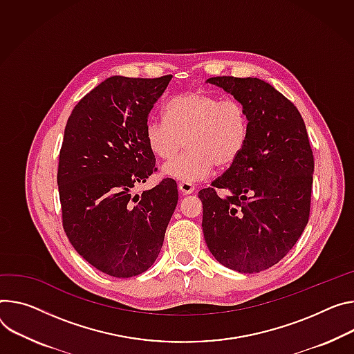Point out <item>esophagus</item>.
<instances>
[{
	"label": "esophagus",
	"mask_w": 354,
	"mask_h": 354,
	"mask_svg": "<svg viewBox=\"0 0 354 354\" xmlns=\"http://www.w3.org/2000/svg\"><path fill=\"white\" fill-rule=\"evenodd\" d=\"M178 189H179L182 195H190V194H194V192H195V186L192 183H187V182H180L178 185Z\"/></svg>",
	"instance_id": "esophagus-1"
}]
</instances>
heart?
Segmentation results:
<instances>
[{
  "label": "heart",
  "instance_id": "1",
  "mask_svg": "<svg viewBox=\"0 0 354 354\" xmlns=\"http://www.w3.org/2000/svg\"><path fill=\"white\" fill-rule=\"evenodd\" d=\"M164 120L145 124V142L160 159H169L187 141L189 149L168 160L162 174L194 183L206 179L214 165L230 167L248 140L250 120L243 103L218 95L190 91L172 97L164 109Z\"/></svg>",
  "mask_w": 354,
  "mask_h": 354
}]
</instances>
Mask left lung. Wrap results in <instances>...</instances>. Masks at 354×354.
Listing matches in <instances>:
<instances>
[{"label":"left lung","instance_id":"8db88e82","mask_svg":"<svg viewBox=\"0 0 354 354\" xmlns=\"http://www.w3.org/2000/svg\"><path fill=\"white\" fill-rule=\"evenodd\" d=\"M244 104L250 131L241 155L202 189V227L214 259L237 272L264 271L289 252L305 230L313 153L298 109L257 77H210ZM216 188L230 195L220 198Z\"/></svg>","mask_w":354,"mask_h":354}]
</instances>
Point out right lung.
<instances>
[{
  "mask_svg": "<svg viewBox=\"0 0 354 354\" xmlns=\"http://www.w3.org/2000/svg\"><path fill=\"white\" fill-rule=\"evenodd\" d=\"M171 79L111 76L76 104L65 128L57 168L63 229L88 264L115 278L155 263L178 203L174 179L133 195L156 171L144 131Z\"/></svg>",
  "mask_w": 354,
  "mask_h": 354,
  "instance_id": "obj_1",
  "label": "right lung"
}]
</instances>
